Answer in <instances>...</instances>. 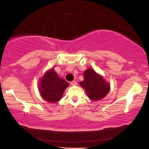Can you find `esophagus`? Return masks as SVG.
<instances>
[{
	"mask_svg": "<svg viewBox=\"0 0 149 149\" xmlns=\"http://www.w3.org/2000/svg\"><path fill=\"white\" fill-rule=\"evenodd\" d=\"M71 85L73 86H76V85H77V82L75 81H73L71 82Z\"/></svg>",
	"mask_w": 149,
	"mask_h": 149,
	"instance_id": "34e87169",
	"label": "esophagus"
}]
</instances>
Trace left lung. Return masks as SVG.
Returning a JSON list of instances; mask_svg holds the SVG:
<instances>
[{
  "label": "left lung",
  "instance_id": "1",
  "mask_svg": "<svg viewBox=\"0 0 149 149\" xmlns=\"http://www.w3.org/2000/svg\"><path fill=\"white\" fill-rule=\"evenodd\" d=\"M84 80L79 85L87 93L90 99L94 101L103 99L110 92L109 82L106 81L102 75L97 74L93 69L88 68L84 72Z\"/></svg>",
  "mask_w": 149,
  "mask_h": 149
}]
</instances>
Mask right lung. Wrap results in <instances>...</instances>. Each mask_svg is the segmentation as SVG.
I'll list each match as a JSON object with an SVG mask.
<instances>
[{
	"label": "right lung",
	"mask_w": 149,
	"mask_h": 149,
	"mask_svg": "<svg viewBox=\"0 0 149 149\" xmlns=\"http://www.w3.org/2000/svg\"><path fill=\"white\" fill-rule=\"evenodd\" d=\"M69 84L62 77H59L54 69L46 71L39 81V92L41 96L49 103H56L63 97L64 91Z\"/></svg>",
	"instance_id": "add662e5"
}]
</instances>
